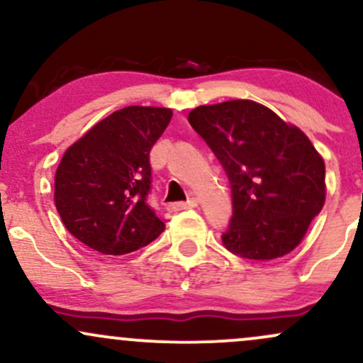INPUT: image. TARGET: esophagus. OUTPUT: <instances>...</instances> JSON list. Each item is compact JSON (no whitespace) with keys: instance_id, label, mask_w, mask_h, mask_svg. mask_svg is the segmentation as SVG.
<instances>
[{"instance_id":"esophagus-1","label":"esophagus","mask_w":363,"mask_h":363,"mask_svg":"<svg viewBox=\"0 0 363 363\" xmlns=\"http://www.w3.org/2000/svg\"><path fill=\"white\" fill-rule=\"evenodd\" d=\"M198 206V201L196 199H189V201H181V203H172L169 205L170 211H182V210H189V208H196Z\"/></svg>"}]
</instances>
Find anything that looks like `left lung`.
Wrapping results in <instances>:
<instances>
[{
    "mask_svg": "<svg viewBox=\"0 0 363 363\" xmlns=\"http://www.w3.org/2000/svg\"><path fill=\"white\" fill-rule=\"evenodd\" d=\"M187 119L230 181L225 247L256 261L294 251L326 201V165L306 133L247 99L199 106Z\"/></svg>",
    "mask_w": 363,
    "mask_h": 363,
    "instance_id": "obj_1",
    "label": "left lung"
}]
</instances>
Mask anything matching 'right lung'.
I'll return each instance as SVG.
<instances>
[{"instance_id": "obj_1", "label": "right lung", "mask_w": 363, "mask_h": 363, "mask_svg": "<svg viewBox=\"0 0 363 363\" xmlns=\"http://www.w3.org/2000/svg\"><path fill=\"white\" fill-rule=\"evenodd\" d=\"M172 109L129 106L91 126L65 152L54 176V205L73 237L121 256L145 247L165 223L147 205L150 150Z\"/></svg>"}]
</instances>
